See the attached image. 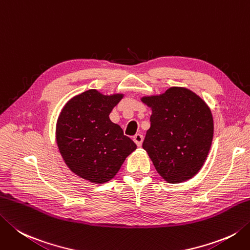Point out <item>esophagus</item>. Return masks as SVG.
<instances>
[{"label": "esophagus", "instance_id": "1", "mask_svg": "<svg viewBox=\"0 0 250 250\" xmlns=\"http://www.w3.org/2000/svg\"><path fill=\"white\" fill-rule=\"evenodd\" d=\"M143 140H144V136L142 135L141 133H136L134 136H133V141L135 142V144L138 146H141L142 143H143Z\"/></svg>", "mask_w": 250, "mask_h": 250}]
</instances>
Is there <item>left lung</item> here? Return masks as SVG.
<instances>
[{"label": "left lung", "mask_w": 250, "mask_h": 250, "mask_svg": "<svg viewBox=\"0 0 250 250\" xmlns=\"http://www.w3.org/2000/svg\"><path fill=\"white\" fill-rule=\"evenodd\" d=\"M151 108L143 148L169 183L192 179L202 169L213 138L211 111L198 95L173 86L164 94L144 96Z\"/></svg>", "instance_id": "left-lung-1"}]
</instances>
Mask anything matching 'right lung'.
<instances>
[{"instance_id": "1", "label": "right lung", "mask_w": 250, "mask_h": 250, "mask_svg": "<svg viewBox=\"0 0 250 250\" xmlns=\"http://www.w3.org/2000/svg\"><path fill=\"white\" fill-rule=\"evenodd\" d=\"M122 96L85 91L68 101L58 117L56 142L62 159L73 173L92 183L108 182L136 149L134 142L109 119Z\"/></svg>"}]
</instances>
